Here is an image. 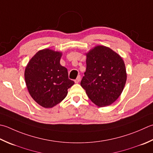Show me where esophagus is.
<instances>
[{"instance_id": "34e87169", "label": "esophagus", "mask_w": 153, "mask_h": 153, "mask_svg": "<svg viewBox=\"0 0 153 153\" xmlns=\"http://www.w3.org/2000/svg\"><path fill=\"white\" fill-rule=\"evenodd\" d=\"M80 79H81V76H77V78L74 80V82H75V83H79V82Z\"/></svg>"}]
</instances>
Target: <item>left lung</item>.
Here are the masks:
<instances>
[{
  "label": "left lung",
  "instance_id": "left-lung-1",
  "mask_svg": "<svg viewBox=\"0 0 153 153\" xmlns=\"http://www.w3.org/2000/svg\"><path fill=\"white\" fill-rule=\"evenodd\" d=\"M86 64L80 84L88 97L99 107L114 103L121 94L127 80L121 57L109 48L99 46L87 53Z\"/></svg>",
  "mask_w": 153,
  "mask_h": 153
}]
</instances>
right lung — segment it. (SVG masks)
I'll return each mask as SVG.
<instances>
[{"instance_id": "add662e5", "label": "right lung", "mask_w": 153, "mask_h": 153, "mask_svg": "<svg viewBox=\"0 0 153 153\" xmlns=\"http://www.w3.org/2000/svg\"><path fill=\"white\" fill-rule=\"evenodd\" d=\"M62 53L45 49L38 52L25 69L28 90L36 102L45 108L60 103L74 84L68 78V70L59 64Z\"/></svg>"}]
</instances>
